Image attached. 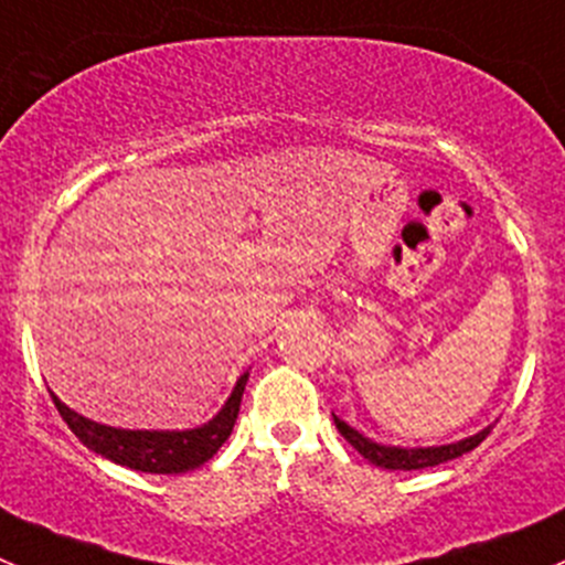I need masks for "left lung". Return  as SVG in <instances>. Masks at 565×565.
I'll use <instances>...</instances> for the list:
<instances>
[{
	"mask_svg": "<svg viewBox=\"0 0 565 565\" xmlns=\"http://www.w3.org/2000/svg\"><path fill=\"white\" fill-rule=\"evenodd\" d=\"M335 427L343 438L358 449L369 463L380 466V469H402V471H413V469H429V466L447 463V460L460 458V455L471 452L475 447H480L482 440L488 438L491 427L482 429V433L471 435V438L458 440V444H449V447H427V449H399V447H383V444H374V440L363 438L358 429H352L349 424H343L341 418H335Z\"/></svg>",
	"mask_w": 565,
	"mask_h": 565,
	"instance_id": "1",
	"label": "left lung"
}]
</instances>
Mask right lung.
<instances>
[{"instance_id":"add662e5","label":"right lung","mask_w":565,"mask_h":565,"mask_svg":"<svg viewBox=\"0 0 565 565\" xmlns=\"http://www.w3.org/2000/svg\"><path fill=\"white\" fill-rule=\"evenodd\" d=\"M246 377L249 374L238 380L233 396L213 422L199 429H185V433H147V429L105 427V424H96L74 413L57 396H52V402H55L57 413L68 424V429L102 458L127 466V469L147 471V475H182V471L207 463L222 449L224 440L230 438L241 411Z\"/></svg>"}]
</instances>
